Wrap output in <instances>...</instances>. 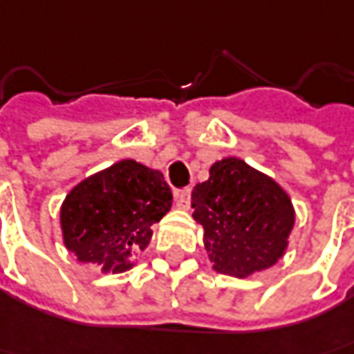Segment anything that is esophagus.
Here are the masks:
<instances>
[{
	"mask_svg": "<svg viewBox=\"0 0 354 354\" xmlns=\"http://www.w3.org/2000/svg\"><path fill=\"white\" fill-rule=\"evenodd\" d=\"M174 202H176L178 207L188 209V207H190V190H180V192H176Z\"/></svg>",
	"mask_w": 354,
	"mask_h": 354,
	"instance_id": "34e87169",
	"label": "esophagus"
}]
</instances>
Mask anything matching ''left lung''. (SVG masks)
<instances>
[{
    "instance_id": "left-lung-1",
    "label": "left lung",
    "mask_w": 354,
    "mask_h": 354,
    "mask_svg": "<svg viewBox=\"0 0 354 354\" xmlns=\"http://www.w3.org/2000/svg\"><path fill=\"white\" fill-rule=\"evenodd\" d=\"M192 207L214 269L232 277L275 266L295 223L283 188L236 156L212 164L209 178L194 186Z\"/></svg>"
}]
</instances>
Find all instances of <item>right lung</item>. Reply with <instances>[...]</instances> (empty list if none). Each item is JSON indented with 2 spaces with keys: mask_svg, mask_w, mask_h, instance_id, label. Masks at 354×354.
<instances>
[{
  "mask_svg": "<svg viewBox=\"0 0 354 354\" xmlns=\"http://www.w3.org/2000/svg\"><path fill=\"white\" fill-rule=\"evenodd\" d=\"M172 206L164 174L140 162L120 160L79 182L61 206L63 243L81 263L122 273L147 250L152 223Z\"/></svg>",
  "mask_w": 354,
  "mask_h": 354,
  "instance_id": "add662e5",
  "label": "right lung"
}]
</instances>
